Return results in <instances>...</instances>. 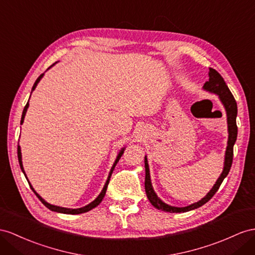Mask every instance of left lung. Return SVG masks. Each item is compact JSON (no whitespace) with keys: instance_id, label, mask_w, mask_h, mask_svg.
Returning <instances> with one entry per match:
<instances>
[{"instance_id":"obj_1","label":"left lung","mask_w":255,"mask_h":255,"mask_svg":"<svg viewBox=\"0 0 255 255\" xmlns=\"http://www.w3.org/2000/svg\"><path fill=\"white\" fill-rule=\"evenodd\" d=\"M204 89L209 91V93H213L215 95H218L221 102L223 103V106L226 111V115H227V130H228V141H227V147H226V152H225V159H224V167H223V171H222L220 178L215 182V184L210 190L204 198L201 200L194 202V204L186 206V207H173V206H169L165 204L164 201L159 199V197L153 190L152 186V182H151V175H149V168L147 164V158L146 156L144 157V166H145V193L149 202L158 210L161 211H166V212H170V213H180V212H187L194 210V209H197L201 207L202 205H205L206 202L210 200L213 195L218 192L220 185L222 184V182L226 178V175L228 174L231 170V167L233 164V155H234V144L237 140V132H238V128H237V124H236V117H237V102L235 100L234 96L232 95L231 90L228 89L227 85L225 81L223 80V77L221 76L218 71H215L214 69L210 68L209 69V81L205 83L204 85Z\"/></svg>"}]
</instances>
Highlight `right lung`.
I'll return each instance as SVG.
<instances>
[{
	"label": "right lung",
	"instance_id": "1",
	"mask_svg": "<svg viewBox=\"0 0 255 255\" xmlns=\"http://www.w3.org/2000/svg\"><path fill=\"white\" fill-rule=\"evenodd\" d=\"M53 65H54V64H53ZM43 75H44V73H43V74H41L40 76L37 77V80L35 81V83H34V85H33V87H32V91H33V90L35 89L36 85L38 84V82L41 81V78L43 77ZM32 91H31V94H32ZM30 97H31V95H30ZM28 108H29V101L27 102V104H25V107H24V109H23L22 116H21V122H20L21 125H22V123H23L24 116H25V113H27V110H28ZM124 151H125V147H123V148L121 149V152L119 153V155H117V157H116V159H115V161H114V164H113L112 168H111V170H110V173H109L108 180H107V182H106V184H104V186H103V190L101 191V193L99 194V196H98V197H97V198H96L94 201H91L89 205L85 206V207H83V208H78V209H70V208L58 207V206H54V205H50V204H48L47 201H45V200H44V199L41 197V196L38 195V194H37V193L34 191V188L32 187V185H31V183H30V182H29V180H28V178H27V175H25V172H24V170H23L22 160H21V149H20V146L18 145V148H17L19 165H20V168H21V170H22V172H23V174H24L25 179L28 180V183H29V185H30V187H31V190L34 192V194L37 196V198L40 199V200L42 201V204H43L45 207H47V208L49 209V210H51V211H55V212H59V213H65V214H80V213H85V212H87V211L91 210V209H94L95 207H97L98 205L100 204V202H101V201H102V199H103V197H104V195H106V193H107V188H108V185H109V182H110V178H111V175H112V173H113V170H114V168H115V166H116L117 162H119L120 158L122 157V155H123Z\"/></svg>",
	"mask_w": 255,
	"mask_h": 255
}]
</instances>
